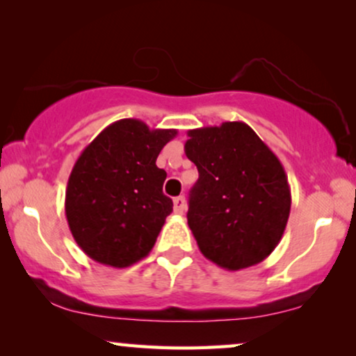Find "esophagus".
Here are the masks:
<instances>
[{
    "label": "esophagus",
    "mask_w": 356,
    "mask_h": 356,
    "mask_svg": "<svg viewBox=\"0 0 356 356\" xmlns=\"http://www.w3.org/2000/svg\"><path fill=\"white\" fill-rule=\"evenodd\" d=\"M173 209L178 216H183V212L186 211V201H184L183 196H178L173 199Z\"/></svg>",
    "instance_id": "esophagus-1"
}]
</instances>
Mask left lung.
I'll return each mask as SVG.
<instances>
[{"label": "left lung", "mask_w": 356, "mask_h": 356, "mask_svg": "<svg viewBox=\"0 0 356 356\" xmlns=\"http://www.w3.org/2000/svg\"><path fill=\"white\" fill-rule=\"evenodd\" d=\"M184 154L199 178L188 225L199 250L227 270L266 259L284 236L291 193L277 155L243 121L189 129Z\"/></svg>", "instance_id": "8db88e82"}]
</instances>
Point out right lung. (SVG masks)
Instances as JSON below:
<instances>
[{
  "label": "right lung",
  "instance_id": "1",
  "mask_svg": "<svg viewBox=\"0 0 356 356\" xmlns=\"http://www.w3.org/2000/svg\"><path fill=\"white\" fill-rule=\"evenodd\" d=\"M177 134L124 118L82 150L67 179L65 212L72 238L90 259L123 269L152 251L173 211L162 191L167 172L155 160Z\"/></svg>",
  "mask_w": 356,
  "mask_h": 356
}]
</instances>
